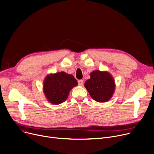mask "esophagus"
<instances>
[{
	"label": "esophagus",
	"mask_w": 154,
	"mask_h": 154,
	"mask_svg": "<svg viewBox=\"0 0 154 154\" xmlns=\"http://www.w3.org/2000/svg\"><path fill=\"white\" fill-rule=\"evenodd\" d=\"M83 84H84V81L82 80H78V84L79 85H82Z\"/></svg>",
	"instance_id": "esophagus-1"
}]
</instances>
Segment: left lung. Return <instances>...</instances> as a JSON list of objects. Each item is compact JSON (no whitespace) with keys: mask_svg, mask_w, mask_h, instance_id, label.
Here are the masks:
<instances>
[{"mask_svg":"<svg viewBox=\"0 0 154 154\" xmlns=\"http://www.w3.org/2000/svg\"><path fill=\"white\" fill-rule=\"evenodd\" d=\"M84 85L92 98L99 102L108 101L115 90L114 79L107 72H92Z\"/></svg>","mask_w":154,"mask_h":154,"instance_id":"obj_1","label":"left lung"}]
</instances>
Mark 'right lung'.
I'll use <instances>...</instances> for the list:
<instances>
[{"label": "right lung", "instance_id": "right-lung-1", "mask_svg": "<svg viewBox=\"0 0 154 154\" xmlns=\"http://www.w3.org/2000/svg\"><path fill=\"white\" fill-rule=\"evenodd\" d=\"M77 85L74 76L63 72L46 77L44 92L47 100L53 104H60L67 98L70 91Z\"/></svg>", "mask_w": 154, "mask_h": 154}]
</instances>
